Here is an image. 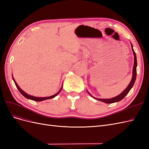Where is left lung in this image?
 I'll return each instance as SVG.
<instances>
[{
  "mask_svg": "<svg viewBox=\"0 0 149 149\" xmlns=\"http://www.w3.org/2000/svg\"><path fill=\"white\" fill-rule=\"evenodd\" d=\"M131 47H132V50L133 52L134 53V66H133V70H132V78L131 79V81L130 82L129 84L127 86V87L125 88V89H124V91H123L119 95L117 96L114 97H112L111 99H98V98H96L93 97V96H91V94H90L89 92H88V93L89 94V95H91L93 98L96 99V100H98V101H102L104 103H107V104H109V103H114V102H119L120 101H121L122 100H123L124 97L127 95V93L130 91V90L132 89V88L133 87V86L134 84L135 81H136V76H137V57H136V53H135L134 49H133V47H132V45L131 43Z\"/></svg>",
  "mask_w": 149,
  "mask_h": 149,
  "instance_id": "8db88e82",
  "label": "left lung"
}]
</instances>
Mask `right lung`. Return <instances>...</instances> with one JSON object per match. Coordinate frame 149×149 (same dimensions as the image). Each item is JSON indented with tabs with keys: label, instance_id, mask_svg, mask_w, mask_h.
Returning a JSON list of instances; mask_svg holds the SVG:
<instances>
[{
	"label": "right lung",
	"instance_id": "1",
	"mask_svg": "<svg viewBox=\"0 0 149 149\" xmlns=\"http://www.w3.org/2000/svg\"><path fill=\"white\" fill-rule=\"evenodd\" d=\"M12 78H13V81H14V83H15V86H17V89H19V91H20V93L22 94V95H23L24 97H25L26 98H27V99H29V100H33V101H44V100H48V99H52V98H53V97H55L56 96H57V94H58V93H60V92L61 91V89H62V87H63V86H62V87L61 88V89H60V91H58L56 94H54V95H53V96H49V97H35V96H31V95H29V94H28L27 93H26L25 92H24L23 90H22L19 86V85L17 84V83H16V81H15V79H14V78H13V77H12Z\"/></svg>",
	"mask_w": 149,
	"mask_h": 149
}]
</instances>
